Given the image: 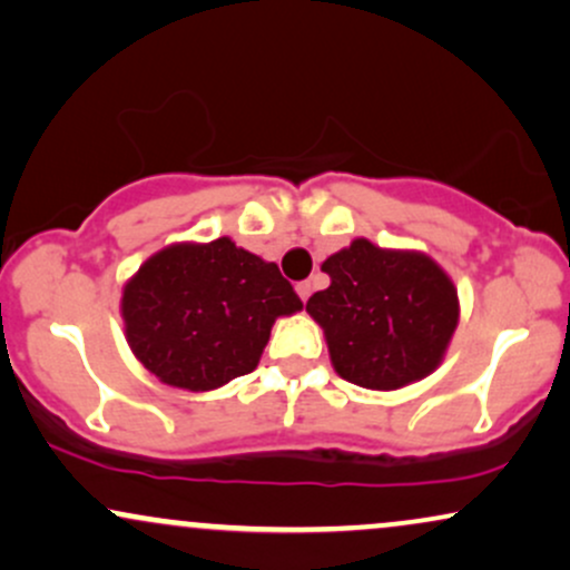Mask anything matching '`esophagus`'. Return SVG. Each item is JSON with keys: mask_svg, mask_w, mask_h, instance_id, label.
Masks as SVG:
<instances>
[{"mask_svg": "<svg viewBox=\"0 0 570 570\" xmlns=\"http://www.w3.org/2000/svg\"><path fill=\"white\" fill-rule=\"evenodd\" d=\"M309 292H313V284H309V281H299V284H297V294H299L302 302H307Z\"/></svg>", "mask_w": 570, "mask_h": 570, "instance_id": "obj_1", "label": "esophagus"}]
</instances>
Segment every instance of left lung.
<instances>
[{
    "instance_id": "left-lung-1",
    "label": "left lung",
    "mask_w": 570,
    "mask_h": 570,
    "mask_svg": "<svg viewBox=\"0 0 570 570\" xmlns=\"http://www.w3.org/2000/svg\"><path fill=\"white\" fill-rule=\"evenodd\" d=\"M331 286L307 299L342 379L400 389L442 363L458 326V289L423 252L355 239L321 265Z\"/></svg>"
}]
</instances>
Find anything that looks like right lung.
Wrapping results in <instances>:
<instances>
[{"label": "right lung", "mask_w": 570, "mask_h": 570, "mask_svg": "<svg viewBox=\"0 0 570 570\" xmlns=\"http://www.w3.org/2000/svg\"><path fill=\"white\" fill-rule=\"evenodd\" d=\"M297 309L302 302L278 265L228 236L160 249L120 299L134 355L163 384L189 392L255 371L273 323Z\"/></svg>", "instance_id": "add662e5"}]
</instances>
